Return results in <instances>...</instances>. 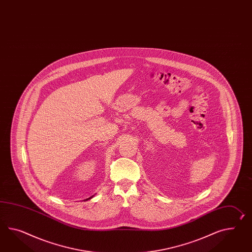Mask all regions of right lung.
<instances>
[{
  "mask_svg": "<svg viewBox=\"0 0 252 252\" xmlns=\"http://www.w3.org/2000/svg\"><path fill=\"white\" fill-rule=\"evenodd\" d=\"M94 195H93V196H90V197H88V198H86V199H85V201H86V200H89V199H91L92 197H94Z\"/></svg>",
  "mask_w": 252,
  "mask_h": 252,
  "instance_id": "right-lung-1",
  "label": "right lung"
}]
</instances>
